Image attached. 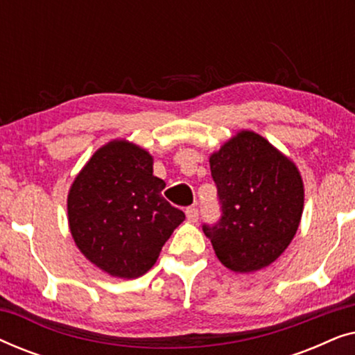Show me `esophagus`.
I'll list each match as a JSON object with an SVG mask.
<instances>
[{"instance_id": "34e87169", "label": "esophagus", "mask_w": 355, "mask_h": 355, "mask_svg": "<svg viewBox=\"0 0 355 355\" xmlns=\"http://www.w3.org/2000/svg\"><path fill=\"white\" fill-rule=\"evenodd\" d=\"M186 216L189 221L196 223L198 220V208L197 207H187L186 208Z\"/></svg>"}]
</instances>
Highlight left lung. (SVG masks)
I'll use <instances>...</instances> for the list:
<instances>
[{
	"instance_id": "obj_1",
	"label": "left lung",
	"mask_w": 355,
	"mask_h": 355,
	"mask_svg": "<svg viewBox=\"0 0 355 355\" xmlns=\"http://www.w3.org/2000/svg\"><path fill=\"white\" fill-rule=\"evenodd\" d=\"M221 216L203 225L226 268L250 273L278 259L297 231L304 184L295 164L261 135L242 130L210 157Z\"/></svg>"
}]
</instances>
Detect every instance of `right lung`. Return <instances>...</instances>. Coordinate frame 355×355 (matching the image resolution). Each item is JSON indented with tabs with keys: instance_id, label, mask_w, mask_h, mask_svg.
Returning <instances> with one entry per match:
<instances>
[{
	"instance_id": "obj_1",
	"label": "right lung",
	"mask_w": 355,
	"mask_h": 355,
	"mask_svg": "<svg viewBox=\"0 0 355 355\" xmlns=\"http://www.w3.org/2000/svg\"><path fill=\"white\" fill-rule=\"evenodd\" d=\"M153 158L125 140H113L77 174L67 197L71 234L92 263L118 278L152 268L164 242L184 221L162 196Z\"/></svg>"
}]
</instances>
